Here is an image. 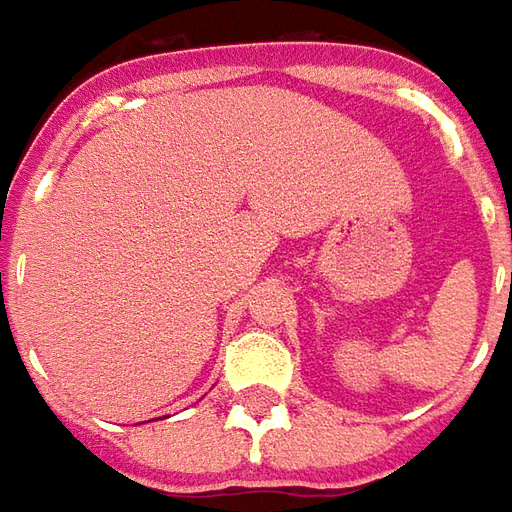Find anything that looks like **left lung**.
<instances>
[{"label":"left lung","instance_id":"8db88e82","mask_svg":"<svg viewBox=\"0 0 512 512\" xmlns=\"http://www.w3.org/2000/svg\"><path fill=\"white\" fill-rule=\"evenodd\" d=\"M510 284H512V275H510Z\"/></svg>","mask_w":512,"mask_h":512}]
</instances>
